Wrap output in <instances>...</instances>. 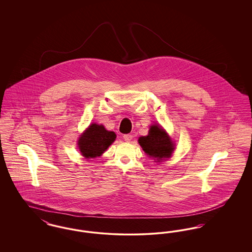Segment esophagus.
<instances>
[{
	"label": "esophagus",
	"instance_id": "esophagus-1",
	"mask_svg": "<svg viewBox=\"0 0 252 252\" xmlns=\"http://www.w3.org/2000/svg\"><path fill=\"white\" fill-rule=\"evenodd\" d=\"M132 138H133V136L130 135V134H125V135H124V140H125L126 142H130L132 140Z\"/></svg>",
	"mask_w": 252,
	"mask_h": 252
}]
</instances>
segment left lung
Listing matches in <instances>:
<instances>
[{"label":"left lung","mask_w":252,"mask_h":252,"mask_svg":"<svg viewBox=\"0 0 252 252\" xmlns=\"http://www.w3.org/2000/svg\"><path fill=\"white\" fill-rule=\"evenodd\" d=\"M139 144L147 155L158 161L170 158L174 151L172 140L158 126H150L148 135L139 138Z\"/></svg>","instance_id":"1"}]
</instances>
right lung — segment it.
Here are the masks:
<instances>
[{
    "label": "right lung",
    "instance_id": "obj_1",
    "mask_svg": "<svg viewBox=\"0 0 252 252\" xmlns=\"http://www.w3.org/2000/svg\"><path fill=\"white\" fill-rule=\"evenodd\" d=\"M115 138L114 132L108 131L102 125L93 124L79 138L78 146L85 158H95L102 155Z\"/></svg>",
    "mask_w": 252,
    "mask_h": 252
}]
</instances>
